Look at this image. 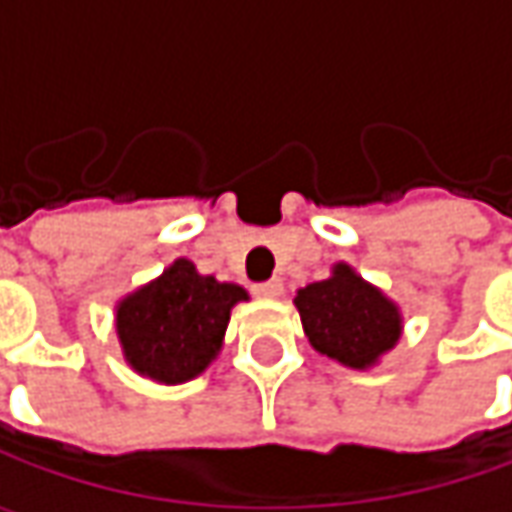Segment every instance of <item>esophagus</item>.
<instances>
[{
	"instance_id": "esophagus-1",
	"label": "esophagus",
	"mask_w": 512,
	"mask_h": 512,
	"mask_svg": "<svg viewBox=\"0 0 512 512\" xmlns=\"http://www.w3.org/2000/svg\"><path fill=\"white\" fill-rule=\"evenodd\" d=\"M282 279H267V282H259V285H253V293L256 296H262V299H276V296H282Z\"/></svg>"
}]
</instances>
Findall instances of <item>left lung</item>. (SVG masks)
<instances>
[{"label": "left lung", "instance_id": "8db88e82", "mask_svg": "<svg viewBox=\"0 0 512 512\" xmlns=\"http://www.w3.org/2000/svg\"><path fill=\"white\" fill-rule=\"evenodd\" d=\"M293 305L313 350L353 370L373 367L402 336L396 302L344 262L333 265L322 282L302 287Z\"/></svg>", "mask_w": 512, "mask_h": 512}]
</instances>
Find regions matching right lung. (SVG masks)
I'll list each match as a JSON object with an SVG mask.
<instances>
[{
	"mask_svg": "<svg viewBox=\"0 0 512 512\" xmlns=\"http://www.w3.org/2000/svg\"><path fill=\"white\" fill-rule=\"evenodd\" d=\"M247 302L245 287L202 276L176 259L148 285L116 305V336L125 362L153 382L182 384L205 373L222 350L230 310Z\"/></svg>",
	"mask_w": 512,
	"mask_h": 512,
	"instance_id": "add662e5",
	"label": "right lung"
}]
</instances>
